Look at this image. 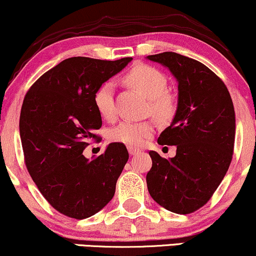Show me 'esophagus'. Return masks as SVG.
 Here are the masks:
<instances>
[{
    "instance_id": "esophagus-1",
    "label": "esophagus",
    "mask_w": 256,
    "mask_h": 256,
    "mask_svg": "<svg viewBox=\"0 0 256 256\" xmlns=\"http://www.w3.org/2000/svg\"><path fill=\"white\" fill-rule=\"evenodd\" d=\"M128 154H131V156H134V154H138L140 150L137 148H134V146H128Z\"/></svg>"
}]
</instances>
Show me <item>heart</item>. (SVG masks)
Masks as SVG:
<instances>
[{
  "mask_svg": "<svg viewBox=\"0 0 256 256\" xmlns=\"http://www.w3.org/2000/svg\"><path fill=\"white\" fill-rule=\"evenodd\" d=\"M125 82L142 92L150 99V111L160 122H168L176 113V100L168 92V80L160 70L148 64H136L126 73ZM99 114L105 119H112L116 114L114 93L112 82H105L96 88L93 96ZM152 122H122L113 128L110 138L113 142L130 146H140L154 134Z\"/></svg>",
  "mask_w": 256,
  "mask_h": 256,
  "instance_id": "b5f03b06",
  "label": "heart"
}]
</instances>
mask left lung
<instances>
[{
    "label": "left lung",
    "mask_w": 256,
    "mask_h": 256,
    "mask_svg": "<svg viewBox=\"0 0 256 256\" xmlns=\"http://www.w3.org/2000/svg\"><path fill=\"white\" fill-rule=\"evenodd\" d=\"M146 59L166 67L178 82L176 114L158 138L160 145H176V156L148 152V190L163 208L190 214L208 202L230 166L234 105L222 80L200 61L174 52Z\"/></svg>",
    "instance_id": "obj_1"
}]
</instances>
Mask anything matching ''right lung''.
Listing matches in <instances>:
<instances>
[{
    "label": "right lung",
    "mask_w": 256,
    "mask_h": 256,
    "mask_svg": "<svg viewBox=\"0 0 256 256\" xmlns=\"http://www.w3.org/2000/svg\"><path fill=\"white\" fill-rule=\"evenodd\" d=\"M131 60L70 58L38 78L24 99L20 137L26 166L48 203L68 218H90L114 196L128 160L125 145L108 144L90 160L82 151L102 128L93 102L96 88Z\"/></svg>",
    "instance_id": "1"
}]
</instances>
